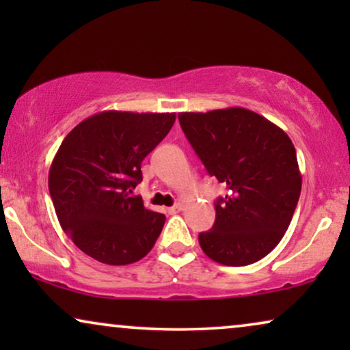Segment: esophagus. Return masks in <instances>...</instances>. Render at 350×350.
Instances as JSON below:
<instances>
[{"label":"esophagus","mask_w":350,"mask_h":350,"mask_svg":"<svg viewBox=\"0 0 350 350\" xmlns=\"http://www.w3.org/2000/svg\"><path fill=\"white\" fill-rule=\"evenodd\" d=\"M181 210H183V204H175L174 207H170V208H167V212H169L170 215H174V213H178V212H181Z\"/></svg>","instance_id":"esophagus-1"}]
</instances>
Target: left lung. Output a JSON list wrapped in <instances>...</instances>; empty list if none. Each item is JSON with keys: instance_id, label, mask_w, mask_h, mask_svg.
I'll list each match as a JSON object with an SVG mask.
<instances>
[{"instance_id": "left-lung-1", "label": "left lung", "mask_w": 350, "mask_h": 350, "mask_svg": "<svg viewBox=\"0 0 350 350\" xmlns=\"http://www.w3.org/2000/svg\"><path fill=\"white\" fill-rule=\"evenodd\" d=\"M178 121L208 174L228 189L215 204L213 228L199 234L200 248L224 266L260 261L282 241L301 194L290 137L241 107L180 113Z\"/></svg>"}]
</instances>
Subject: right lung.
<instances>
[{
    "label": "right lung",
    "instance_id": "right-lung-1",
    "mask_svg": "<svg viewBox=\"0 0 350 350\" xmlns=\"http://www.w3.org/2000/svg\"><path fill=\"white\" fill-rule=\"evenodd\" d=\"M175 113L102 111L79 122L57 151L49 193L59 223L76 247L105 265H132L148 253L165 215L131 196L142 162L175 122Z\"/></svg>",
    "mask_w": 350,
    "mask_h": 350
}]
</instances>
